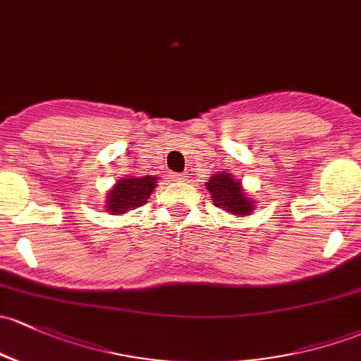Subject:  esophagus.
Here are the masks:
<instances>
[{"label": "esophagus", "instance_id": "esophagus-1", "mask_svg": "<svg viewBox=\"0 0 361 361\" xmlns=\"http://www.w3.org/2000/svg\"><path fill=\"white\" fill-rule=\"evenodd\" d=\"M169 176L173 181H185L188 178L185 173H173V174H169Z\"/></svg>", "mask_w": 361, "mask_h": 361}]
</instances>
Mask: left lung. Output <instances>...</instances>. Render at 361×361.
Wrapping results in <instances>:
<instances>
[{"label":"left lung","instance_id":"obj_1","mask_svg":"<svg viewBox=\"0 0 361 361\" xmlns=\"http://www.w3.org/2000/svg\"><path fill=\"white\" fill-rule=\"evenodd\" d=\"M206 187L211 192L212 202L219 209L233 212V214L238 216H245L252 211L254 200L245 197V193L240 187V181L233 180V176L230 173L223 171V173L214 174L207 181Z\"/></svg>","mask_w":361,"mask_h":361}]
</instances>
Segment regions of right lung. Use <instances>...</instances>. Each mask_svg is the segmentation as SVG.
I'll list each match as a JSON object with an SVG mask.
<instances>
[{
  "instance_id": "obj_1",
  "label": "right lung",
  "mask_w": 361,
  "mask_h": 361,
  "mask_svg": "<svg viewBox=\"0 0 361 361\" xmlns=\"http://www.w3.org/2000/svg\"><path fill=\"white\" fill-rule=\"evenodd\" d=\"M155 183V176L123 178L107 195V209L112 214H124L126 211L145 206Z\"/></svg>"
}]
</instances>
